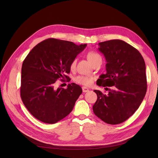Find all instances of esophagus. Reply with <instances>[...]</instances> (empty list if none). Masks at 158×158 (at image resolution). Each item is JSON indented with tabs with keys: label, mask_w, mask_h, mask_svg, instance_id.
I'll return each instance as SVG.
<instances>
[{
	"label": "esophagus",
	"mask_w": 158,
	"mask_h": 158,
	"mask_svg": "<svg viewBox=\"0 0 158 158\" xmlns=\"http://www.w3.org/2000/svg\"><path fill=\"white\" fill-rule=\"evenodd\" d=\"M82 91L83 92H87L89 91V89L88 88H86V87H82Z\"/></svg>",
	"instance_id": "obj_1"
}]
</instances>
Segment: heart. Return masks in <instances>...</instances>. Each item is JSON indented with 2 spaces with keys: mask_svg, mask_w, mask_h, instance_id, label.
I'll list each match as a JSON object with an SVG mask.
<instances>
[{
  "mask_svg": "<svg viewBox=\"0 0 158 158\" xmlns=\"http://www.w3.org/2000/svg\"><path fill=\"white\" fill-rule=\"evenodd\" d=\"M87 58H88L89 61L92 64L94 63L97 60L101 58V57L98 53L95 52H89L87 53ZM76 66V60H73L70 64V69L71 70L75 69ZM94 81V78L89 76L85 75H79L75 78V81L80 85L89 86L92 84Z\"/></svg>",
  "mask_w": 158,
  "mask_h": 158,
  "instance_id": "obj_1",
  "label": "heart"
}]
</instances>
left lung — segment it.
Here are the masks:
<instances>
[{
	"label": "left lung",
	"mask_w": 158,
	"mask_h": 158,
	"mask_svg": "<svg viewBox=\"0 0 158 158\" xmlns=\"http://www.w3.org/2000/svg\"><path fill=\"white\" fill-rule=\"evenodd\" d=\"M98 46L105 57L106 73L100 75L96 83L109 93L94 90L97 100L93 111L103 122L115 125L132 116L144 99L147 92L145 63L138 50L122 40L101 42Z\"/></svg>",
	"instance_id": "left-lung-1"
}]
</instances>
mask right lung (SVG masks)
<instances>
[{
  "mask_svg": "<svg viewBox=\"0 0 158 158\" xmlns=\"http://www.w3.org/2000/svg\"><path fill=\"white\" fill-rule=\"evenodd\" d=\"M86 44L48 39L33 48L22 66L20 96L23 105L36 119L55 123L72 111L82 93L79 85L69 83L67 88H55L58 79L63 81L70 73V64Z\"/></svg>",
  "mask_w": 158,
  "mask_h": 158,
  "instance_id": "obj_1",
  "label": "right lung"
}]
</instances>
